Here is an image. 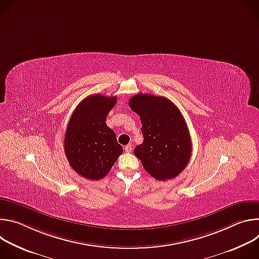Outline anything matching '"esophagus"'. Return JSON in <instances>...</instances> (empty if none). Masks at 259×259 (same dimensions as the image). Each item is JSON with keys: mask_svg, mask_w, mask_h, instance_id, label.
Returning <instances> with one entry per match:
<instances>
[{"mask_svg": "<svg viewBox=\"0 0 259 259\" xmlns=\"http://www.w3.org/2000/svg\"><path fill=\"white\" fill-rule=\"evenodd\" d=\"M124 150H125L126 153H131V152H132V145H131V144H127V145L124 147Z\"/></svg>", "mask_w": 259, "mask_h": 259, "instance_id": "1", "label": "esophagus"}]
</instances>
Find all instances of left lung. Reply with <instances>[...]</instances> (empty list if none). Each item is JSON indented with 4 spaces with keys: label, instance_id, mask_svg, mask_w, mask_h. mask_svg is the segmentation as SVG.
Masks as SVG:
<instances>
[{
    "label": "left lung",
    "instance_id": "obj_1",
    "mask_svg": "<svg viewBox=\"0 0 259 259\" xmlns=\"http://www.w3.org/2000/svg\"><path fill=\"white\" fill-rule=\"evenodd\" d=\"M141 121L143 142L134 155L144 169L158 180L176 177L192 155L188 126L177 106L163 96L139 93L129 100Z\"/></svg>",
    "mask_w": 259,
    "mask_h": 259
}]
</instances>
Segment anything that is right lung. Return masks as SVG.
Masks as SVG:
<instances>
[{
    "label": "right lung",
    "instance_id": "1",
    "mask_svg": "<svg viewBox=\"0 0 259 259\" xmlns=\"http://www.w3.org/2000/svg\"><path fill=\"white\" fill-rule=\"evenodd\" d=\"M116 101V96L90 95L79 103L67 124L66 159L73 170L87 179L103 178L123 153L115 132L105 123Z\"/></svg>",
    "mask_w": 259,
    "mask_h": 259
}]
</instances>
